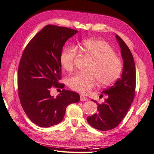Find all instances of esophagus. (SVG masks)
I'll list each match as a JSON object with an SVG mask.
<instances>
[{"mask_svg":"<svg viewBox=\"0 0 154 154\" xmlns=\"http://www.w3.org/2000/svg\"><path fill=\"white\" fill-rule=\"evenodd\" d=\"M80 100L81 101H87L88 100V99L87 98V97H84V95H80Z\"/></svg>","mask_w":154,"mask_h":154,"instance_id":"esophagus-1","label":"esophagus"}]
</instances>
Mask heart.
I'll list each match as a JSON object with an SVG mask.
<instances>
[{
  "mask_svg": "<svg viewBox=\"0 0 154 154\" xmlns=\"http://www.w3.org/2000/svg\"><path fill=\"white\" fill-rule=\"evenodd\" d=\"M93 61L89 74H77L69 79V87L79 93L88 94L99 84L108 86L118 79L122 70L121 59L115 55V51L107 42L101 40H85L79 47ZM77 50L73 47L66 48L60 55V63L65 70L70 72L74 69Z\"/></svg>",
  "mask_w": 154,
  "mask_h": 154,
  "instance_id": "b5f03b06",
  "label": "heart"
}]
</instances>
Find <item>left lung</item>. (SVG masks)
Returning a JSON list of instances; mask_svg holds the SVG:
<instances>
[{"instance_id":"obj_1","label":"left lung","mask_w":154,"mask_h":154,"mask_svg":"<svg viewBox=\"0 0 154 154\" xmlns=\"http://www.w3.org/2000/svg\"><path fill=\"white\" fill-rule=\"evenodd\" d=\"M116 38L123 61L122 76L114 85L101 92L108 95L103 103L93 100L98 105V112L87 118L89 124L100 131L110 130L119 125L129 110L135 93L136 70L133 55L120 37L116 35Z\"/></svg>"}]
</instances>
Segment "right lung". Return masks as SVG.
<instances>
[{"mask_svg": "<svg viewBox=\"0 0 154 154\" xmlns=\"http://www.w3.org/2000/svg\"><path fill=\"white\" fill-rule=\"evenodd\" d=\"M76 30L48 25L30 41L22 55L18 68L17 85L22 108L28 118L41 127L61 122L66 108L80 100L78 93L63 89L56 97L52 87L63 88L60 55L66 41Z\"/></svg>", "mask_w": 154, "mask_h": 154, "instance_id": "1", "label": "right lung"}]
</instances>
